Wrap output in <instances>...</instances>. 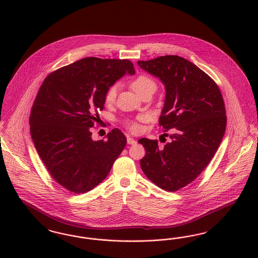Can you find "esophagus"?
<instances>
[{"label":"esophagus","mask_w":258,"mask_h":258,"mask_svg":"<svg viewBox=\"0 0 258 258\" xmlns=\"http://www.w3.org/2000/svg\"><path fill=\"white\" fill-rule=\"evenodd\" d=\"M126 141H127V144H130V145H135V144H136V141H135V139L132 138V137H127Z\"/></svg>","instance_id":"1"}]
</instances>
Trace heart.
Returning a JSON list of instances; mask_svg holds the SVG:
<instances>
[{
  "label": "heart",
  "instance_id": "heart-1",
  "mask_svg": "<svg viewBox=\"0 0 258 258\" xmlns=\"http://www.w3.org/2000/svg\"><path fill=\"white\" fill-rule=\"evenodd\" d=\"M156 82L147 75H139L135 78V80H133L131 82V87L132 89L135 91L137 95L141 94L142 92H144L145 90L148 89H152V90H156ZM117 95V86H111L106 94H105V101L107 103H112L114 102L115 98ZM147 120V117L144 115H140L138 116L134 121H131L126 123L127 127L132 131V132H137L140 130V123L145 122Z\"/></svg>",
  "mask_w": 258,
  "mask_h": 258
}]
</instances>
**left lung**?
Segmentation results:
<instances>
[{"instance_id": "left-lung-1", "label": "left lung", "mask_w": 258, "mask_h": 258, "mask_svg": "<svg viewBox=\"0 0 258 258\" xmlns=\"http://www.w3.org/2000/svg\"><path fill=\"white\" fill-rule=\"evenodd\" d=\"M137 63L164 84L159 123L164 132L172 130L162 135L171 139L163 147L158 140H138L146 151L140 166L154 184L176 191L197 179L220 146L226 127L223 98L208 74L184 58L167 55Z\"/></svg>"}]
</instances>
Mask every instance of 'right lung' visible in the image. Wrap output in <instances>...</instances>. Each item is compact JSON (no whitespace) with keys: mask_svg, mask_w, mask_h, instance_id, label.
<instances>
[{"mask_svg":"<svg viewBox=\"0 0 258 258\" xmlns=\"http://www.w3.org/2000/svg\"><path fill=\"white\" fill-rule=\"evenodd\" d=\"M125 74H135L128 60L88 57L51 73L37 92L30 115L35 147L52 178L75 195L101 183L126 144L118 128L106 140L91 133L107 90Z\"/></svg>","mask_w":258,"mask_h":258,"instance_id":"1","label":"right lung"}]
</instances>
